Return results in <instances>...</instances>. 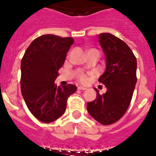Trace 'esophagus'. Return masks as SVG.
<instances>
[{
  "label": "esophagus",
  "mask_w": 156,
  "mask_h": 156,
  "mask_svg": "<svg viewBox=\"0 0 156 156\" xmlns=\"http://www.w3.org/2000/svg\"><path fill=\"white\" fill-rule=\"evenodd\" d=\"M78 90H87L86 87H78Z\"/></svg>",
  "instance_id": "obj_1"
}]
</instances>
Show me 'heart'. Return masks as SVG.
<instances>
[{
	"label": "heart",
	"mask_w": 156,
	"mask_h": 156,
	"mask_svg": "<svg viewBox=\"0 0 156 156\" xmlns=\"http://www.w3.org/2000/svg\"><path fill=\"white\" fill-rule=\"evenodd\" d=\"M90 50H92V49H90ZM89 50V51H90ZM92 76H94L93 73H83V72H79V73L77 74V79L80 82L83 83H86L90 81V78Z\"/></svg>",
	"instance_id": "b5f03b06"
}]
</instances>
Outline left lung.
Here are the masks:
<instances>
[{
	"instance_id": "left-lung-1",
	"label": "left lung",
	"mask_w": 156,
	"mask_h": 156,
	"mask_svg": "<svg viewBox=\"0 0 156 156\" xmlns=\"http://www.w3.org/2000/svg\"><path fill=\"white\" fill-rule=\"evenodd\" d=\"M99 42L106 56V70L99 78L107 92L88 102L90 115L103 125L115 123L125 114L137 82V61L130 48L122 40L109 33L99 34Z\"/></svg>"
}]
</instances>
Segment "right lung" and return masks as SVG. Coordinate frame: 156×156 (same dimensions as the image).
I'll use <instances>...</instances> for the list:
<instances>
[{
	"instance_id": "1",
	"label": "right lung",
	"mask_w": 156,
	"mask_h": 156,
	"mask_svg": "<svg viewBox=\"0 0 156 156\" xmlns=\"http://www.w3.org/2000/svg\"><path fill=\"white\" fill-rule=\"evenodd\" d=\"M73 43L70 37L41 35L31 43L22 58V95L31 113L44 123L61 117L66 111L68 98L77 90L73 84L61 87L54 83Z\"/></svg>"
}]
</instances>
